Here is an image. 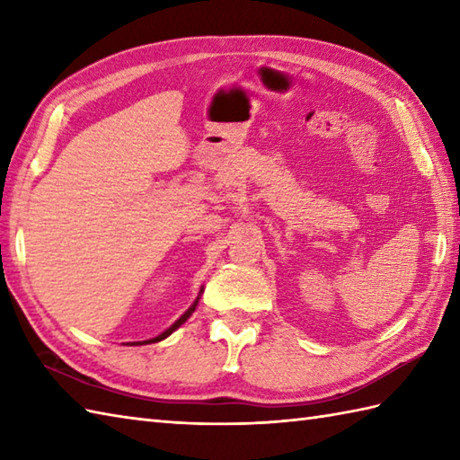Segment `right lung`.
Segmentation results:
<instances>
[{
	"label": "right lung",
	"instance_id": "1",
	"mask_svg": "<svg viewBox=\"0 0 460 460\" xmlns=\"http://www.w3.org/2000/svg\"><path fill=\"white\" fill-rule=\"evenodd\" d=\"M195 306H198V300H195V305H193V306H191V308H190L188 312H185V314H183V316H181V318H180L178 322H175V324H173L172 328H168V330H165V332H162V334H160L158 338H154V340H148V341H144V344H152V341H160V340H164V338H168V336L172 334V332H173L175 328H180V326L183 324V322L190 318V314H191V312L195 310Z\"/></svg>",
	"mask_w": 460,
	"mask_h": 460
}]
</instances>
